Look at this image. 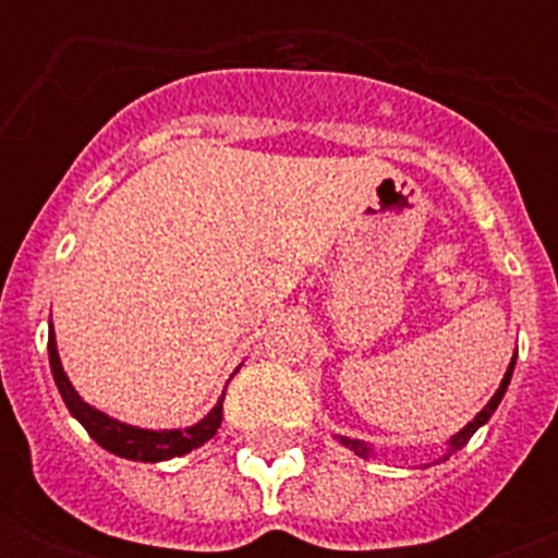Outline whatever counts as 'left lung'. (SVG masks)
I'll return each mask as SVG.
<instances>
[{"label": "left lung", "instance_id": "left-lung-1", "mask_svg": "<svg viewBox=\"0 0 558 558\" xmlns=\"http://www.w3.org/2000/svg\"><path fill=\"white\" fill-rule=\"evenodd\" d=\"M512 367H515V359H512V365H510V371H507V376H504V381H501V388L495 390V397L489 399V405L484 408V411H481V414L475 416V420H472V423L466 425V428H463V432L460 434H454V440H451V449L458 451V449H463V446H466L469 440H472V434L477 432V428H481V425L486 423V420H489V416H493V411L495 408H498V402H501V397H504V390H507V385H510V376H512ZM350 446V449L356 451V454H362V458H365L367 454V446H362V442H356V440H344Z\"/></svg>", "mask_w": 558, "mask_h": 558}]
</instances>
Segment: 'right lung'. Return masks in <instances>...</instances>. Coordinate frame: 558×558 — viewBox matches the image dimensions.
<instances>
[{"label": "right lung", "instance_id": "right-lung-1", "mask_svg": "<svg viewBox=\"0 0 558 558\" xmlns=\"http://www.w3.org/2000/svg\"><path fill=\"white\" fill-rule=\"evenodd\" d=\"M48 362H51V373H54L57 390L63 397L65 408L72 411L74 420H81V425L89 432V437L107 451L126 460H142V463H159V460L179 458L187 451L199 449L202 442H208L217 434L219 423H222V399L219 405L210 411L202 423L191 425L185 432H144V428H133V425L109 420L107 414H100L95 408H89L77 393H74L72 381L65 379L60 356H57L54 327L48 332Z\"/></svg>", "mask_w": 558, "mask_h": 558}]
</instances>
